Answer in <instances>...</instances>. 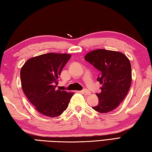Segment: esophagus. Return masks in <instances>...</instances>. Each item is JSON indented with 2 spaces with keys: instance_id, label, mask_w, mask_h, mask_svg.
Instances as JSON below:
<instances>
[{
  "instance_id": "1",
  "label": "esophagus",
  "mask_w": 152,
  "mask_h": 152,
  "mask_svg": "<svg viewBox=\"0 0 152 152\" xmlns=\"http://www.w3.org/2000/svg\"><path fill=\"white\" fill-rule=\"evenodd\" d=\"M81 92H83V93H84V94H86V95H89V94H91V92H90V91H88V90H87V89L83 90V91H81Z\"/></svg>"
}]
</instances>
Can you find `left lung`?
I'll use <instances>...</instances> for the list:
<instances>
[{
	"label": "left lung",
	"instance_id": "1",
	"mask_svg": "<svg viewBox=\"0 0 152 152\" xmlns=\"http://www.w3.org/2000/svg\"><path fill=\"white\" fill-rule=\"evenodd\" d=\"M85 60L100 72L98 77L101 92L96 94L99 104L92 109L106 113L119 106L131 87V65L129 58L122 52L97 49L86 54Z\"/></svg>",
	"mask_w": 152,
	"mask_h": 152
}]
</instances>
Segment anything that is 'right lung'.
<instances>
[{
	"instance_id": "1",
	"label": "right lung",
	"mask_w": 152,
	"mask_h": 152,
	"mask_svg": "<svg viewBox=\"0 0 152 152\" xmlns=\"http://www.w3.org/2000/svg\"><path fill=\"white\" fill-rule=\"evenodd\" d=\"M71 57L68 54H44L29 58L21 67L23 91L42 115L49 117L60 115L74 94L56 89L58 77Z\"/></svg>"
}]
</instances>
